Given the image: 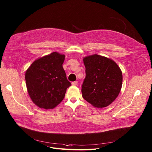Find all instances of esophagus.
Returning <instances> with one entry per match:
<instances>
[{
  "instance_id": "34e87169",
  "label": "esophagus",
  "mask_w": 152,
  "mask_h": 152,
  "mask_svg": "<svg viewBox=\"0 0 152 152\" xmlns=\"http://www.w3.org/2000/svg\"><path fill=\"white\" fill-rule=\"evenodd\" d=\"M77 83H78V82L77 81H74V82H72L71 84L73 86H76V85H77Z\"/></svg>"
}]
</instances>
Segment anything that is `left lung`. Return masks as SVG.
<instances>
[{
	"label": "left lung",
	"instance_id": "8db88e82",
	"mask_svg": "<svg viewBox=\"0 0 152 152\" xmlns=\"http://www.w3.org/2000/svg\"><path fill=\"white\" fill-rule=\"evenodd\" d=\"M83 61L86 77L82 85L83 97L95 107L110 105L121 89V69L113 60L97 54L84 57Z\"/></svg>",
	"mask_w": 152,
	"mask_h": 152
}]
</instances>
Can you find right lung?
Masks as SVG:
<instances>
[{
	"mask_svg": "<svg viewBox=\"0 0 152 152\" xmlns=\"http://www.w3.org/2000/svg\"><path fill=\"white\" fill-rule=\"evenodd\" d=\"M65 55L52 52L36 60L26 70L25 80L32 101L41 108L53 109L71 86L63 68Z\"/></svg>",
	"mask_w": 152,
	"mask_h": 152,
	"instance_id": "1",
	"label": "right lung"
}]
</instances>
